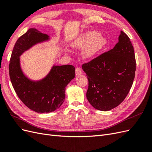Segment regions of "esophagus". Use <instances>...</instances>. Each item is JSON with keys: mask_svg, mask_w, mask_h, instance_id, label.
Segmentation results:
<instances>
[{"mask_svg": "<svg viewBox=\"0 0 152 152\" xmlns=\"http://www.w3.org/2000/svg\"><path fill=\"white\" fill-rule=\"evenodd\" d=\"M75 72H76V76H79V75H81V70L80 68L77 67L76 69V71H75Z\"/></svg>", "mask_w": 152, "mask_h": 152, "instance_id": "obj_1", "label": "esophagus"}]
</instances>
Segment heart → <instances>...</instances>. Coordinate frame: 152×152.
Returning <instances> with one entry per match:
<instances>
[{
	"mask_svg": "<svg viewBox=\"0 0 152 152\" xmlns=\"http://www.w3.org/2000/svg\"><path fill=\"white\" fill-rule=\"evenodd\" d=\"M72 45L77 49H84L83 54L85 58L91 60L98 56L108 45L107 39L100 35L96 31H88L77 37L72 43Z\"/></svg>",
	"mask_w": 152,
	"mask_h": 152,
	"instance_id": "1",
	"label": "heart"
}]
</instances>
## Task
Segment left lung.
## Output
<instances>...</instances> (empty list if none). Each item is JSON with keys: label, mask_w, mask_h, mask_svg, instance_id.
<instances>
[{"label": "left lung", "mask_w": 152, "mask_h": 152, "mask_svg": "<svg viewBox=\"0 0 152 152\" xmlns=\"http://www.w3.org/2000/svg\"><path fill=\"white\" fill-rule=\"evenodd\" d=\"M135 65L134 47L121 31L113 49L82 65L88 77L86 95L91 105L108 111L121 103L133 84Z\"/></svg>", "instance_id": "obj_1"}]
</instances>
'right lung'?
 <instances>
[{"mask_svg": "<svg viewBox=\"0 0 152 152\" xmlns=\"http://www.w3.org/2000/svg\"><path fill=\"white\" fill-rule=\"evenodd\" d=\"M50 40L48 34L29 29L15 43L9 65L10 80L18 98L38 113H49L59 108L65 101L66 87L75 77V68L71 65L54 64L48 75L38 80L24 74L20 56L36 45Z\"/></svg>", "mask_w": 152, "mask_h": 152, "instance_id": "add662e5", "label": "right lung"}]
</instances>
